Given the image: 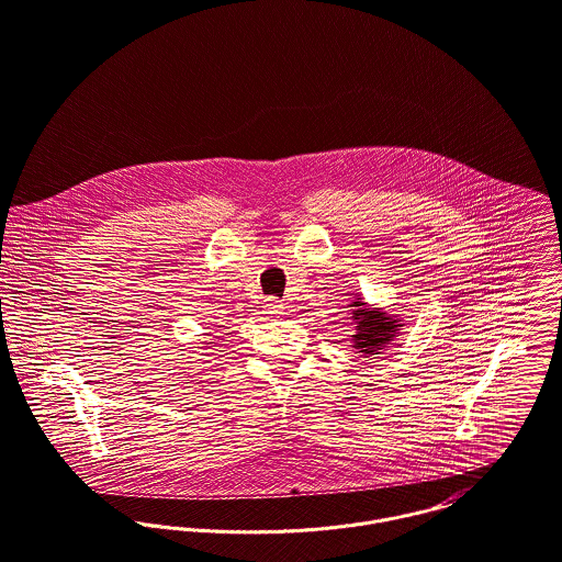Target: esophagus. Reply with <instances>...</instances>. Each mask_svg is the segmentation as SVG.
<instances>
[{
  "label": "esophagus",
  "mask_w": 562,
  "mask_h": 562,
  "mask_svg": "<svg viewBox=\"0 0 562 562\" xmlns=\"http://www.w3.org/2000/svg\"><path fill=\"white\" fill-rule=\"evenodd\" d=\"M263 307L268 310V314H281L283 303H281V301H277V299H266V305H263Z\"/></svg>",
  "instance_id": "34e87169"
}]
</instances>
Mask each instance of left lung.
Here are the masks:
<instances>
[{
  "instance_id": "left-lung-1",
  "label": "left lung",
  "mask_w": 562,
  "mask_h": 562,
  "mask_svg": "<svg viewBox=\"0 0 562 562\" xmlns=\"http://www.w3.org/2000/svg\"><path fill=\"white\" fill-rule=\"evenodd\" d=\"M351 307H356L353 310V325H356V336H353L356 345L353 347L367 356L381 353V349L398 331L396 316L379 312V310H369L367 303H362L360 299Z\"/></svg>"
}]
</instances>
